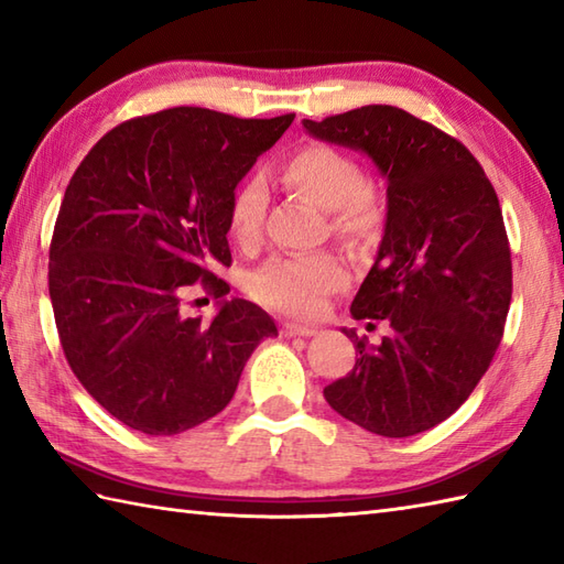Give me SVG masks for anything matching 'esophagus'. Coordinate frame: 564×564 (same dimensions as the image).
<instances>
[{"instance_id": "1", "label": "esophagus", "mask_w": 564, "mask_h": 564, "mask_svg": "<svg viewBox=\"0 0 564 564\" xmlns=\"http://www.w3.org/2000/svg\"><path fill=\"white\" fill-rule=\"evenodd\" d=\"M317 329L310 327V325H297V322H283L281 334L285 337H313Z\"/></svg>"}]
</instances>
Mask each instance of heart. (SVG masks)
<instances>
[{"instance_id": "b5f03b06", "label": "heart", "mask_w": 564, "mask_h": 564, "mask_svg": "<svg viewBox=\"0 0 564 564\" xmlns=\"http://www.w3.org/2000/svg\"><path fill=\"white\" fill-rule=\"evenodd\" d=\"M279 176L285 188L329 213V232L339 242L358 247L380 232L386 206L368 184L364 166L346 152L325 142H307L283 160ZM267 210L269 186L259 174H251L235 188L227 208V225L239 245L249 249L261 242ZM344 283L346 269L337 257L310 254L271 259L249 275L247 285L251 297L263 305L295 317H315L325 295Z\"/></svg>"}]
</instances>
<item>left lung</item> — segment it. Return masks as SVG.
Segmentation results:
<instances>
[{
    "mask_svg": "<svg viewBox=\"0 0 564 564\" xmlns=\"http://www.w3.org/2000/svg\"><path fill=\"white\" fill-rule=\"evenodd\" d=\"M303 126L364 150L388 178L386 235L351 315L386 319L392 332L368 346L344 329L358 358L325 400L378 436L422 434L470 398L505 337L511 249L497 191L460 140L398 106Z\"/></svg>",
    "mask_w": 564,
    "mask_h": 564,
    "instance_id": "1",
    "label": "left lung"
}]
</instances>
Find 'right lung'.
<instances>
[{
    "label": "right lung",
    "instance_id": "add662e5",
    "mask_svg": "<svg viewBox=\"0 0 564 564\" xmlns=\"http://www.w3.org/2000/svg\"><path fill=\"white\" fill-rule=\"evenodd\" d=\"M295 113L237 118L198 106L111 128L59 203L47 291L72 373L106 412L174 436L223 412L271 315L232 297L210 322L184 313L200 285L225 297L227 208Z\"/></svg>",
    "mask_w": 564,
    "mask_h": 564
}]
</instances>
